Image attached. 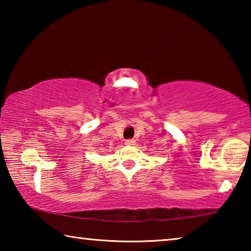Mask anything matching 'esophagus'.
Wrapping results in <instances>:
<instances>
[{"label": "esophagus", "mask_w": 251, "mask_h": 251, "mask_svg": "<svg viewBox=\"0 0 251 251\" xmlns=\"http://www.w3.org/2000/svg\"><path fill=\"white\" fill-rule=\"evenodd\" d=\"M125 144H126V145H128V146L134 145V144H135V139H126Z\"/></svg>", "instance_id": "34e87169"}]
</instances>
